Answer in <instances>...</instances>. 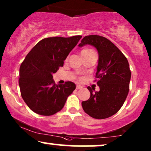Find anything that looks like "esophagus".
Masks as SVG:
<instances>
[{
  "label": "esophagus",
  "mask_w": 151,
  "mask_h": 151,
  "mask_svg": "<svg viewBox=\"0 0 151 151\" xmlns=\"http://www.w3.org/2000/svg\"><path fill=\"white\" fill-rule=\"evenodd\" d=\"M76 88H77V89H82L83 86L81 85H77V87Z\"/></svg>",
  "instance_id": "obj_1"
}]
</instances>
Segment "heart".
Listing matches in <instances>:
<instances>
[{
  "mask_svg": "<svg viewBox=\"0 0 151 151\" xmlns=\"http://www.w3.org/2000/svg\"><path fill=\"white\" fill-rule=\"evenodd\" d=\"M89 51H93V50L91 49H85V50H83L82 51H81V52H89Z\"/></svg>",
  "mask_w": 151,
  "mask_h": 151,
  "instance_id": "b5f03b06",
  "label": "heart"
}]
</instances>
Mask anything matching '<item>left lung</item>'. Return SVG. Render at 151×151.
Returning <instances> with one entry per match:
<instances>
[{
    "instance_id": "left-lung-1",
    "label": "left lung",
    "mask_w": 151,
    "mask_h": 151,
    "mask_svg": "<svg viewBox=\"0 0 151 151\" xmlns=\"http://www.w3.org/2000/svg\"><path fill=\"white\" fill-rule=\"evenodd\" d=\"M92 45L97 50L99 61L96 77L100 90L88 86L90 97L81 102L84 112L90 116L104 119L116 114L129 91L131 70L127 59L114 43L102 36L91 35L81 40L79 47Z\"/></svg>"
}]
</instances>
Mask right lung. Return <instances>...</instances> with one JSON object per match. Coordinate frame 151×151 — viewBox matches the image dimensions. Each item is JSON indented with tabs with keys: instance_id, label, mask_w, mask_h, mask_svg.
Returning a JSON list of instances; mask_svg holds the SVG:
<instances>
[{
	"instance_id": "1",
	"label": "right lung",
	"mask_w": 151,
	"mask_h": 151,
	"mask_svg": "<svg viewBox=\"0 0 151 151\" xmlns=\"http://www.w3.org/2000/svg\"><path fill=\"white\" fill-rule=\"evenodd\" d=\"M81 35L42 39L25 57L20 67L19 86L22 98L35 113L51 116L62 110L75 84L66 81L56 84L54 73L62 67Z\"/></svg>"
}]
</instances>
